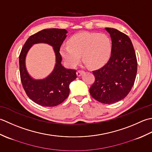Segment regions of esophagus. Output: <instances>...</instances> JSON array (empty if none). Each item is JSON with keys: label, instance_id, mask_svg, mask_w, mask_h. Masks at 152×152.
<instances>
[{"label": "esophagus", "instance_id": "34e87169", "mask_svg": "<svg viewBox=\"0 0 152 152\" xmlns=\"http://www.w3.org/2000/svg\"><path fill=\"white\" fill-rule=\"evenodd\" d=\"M84 71H82V70H79V71H77V75L78 77H80L82 75V74L84 73Z\"/></svg>", "mask_w": 152, "mask_h": 152}]
</instances>
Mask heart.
<instances>
[{
  "instance_id": "1",
  "label": "heart",
  "mask_w": 152,
  "mask_h": 152,
  "mask_svg": "<svg viewBox=\"0 0 152 152\" xmlns=\"http://www.w3.org/2000/svg\"><path fill=\"white\" fill-rule=\"evenodd\" d=\"M68 44L61 46L60 51L65 62L70 67L77 66L80 55L89 67H100L109 61L112 52L111 39L104 33H77L71 37Z\"/></svg>"
}]
</instances>
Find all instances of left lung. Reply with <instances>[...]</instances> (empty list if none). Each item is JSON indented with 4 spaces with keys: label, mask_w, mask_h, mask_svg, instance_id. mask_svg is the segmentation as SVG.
Returning a JSON list of instances; mask_svg holds the SVG:
<instances>
[{
    "label": "left lung",
    "mask_w": 152,
    "mask_h": 152,
    "mask_svg": "<svg viewBox=\"0 0 152 152\" xmlns=\"http://www.w3.org/2000/svg\"><path fill=\"white\" fill-rule=\"evenodd\" d=\"M112 45L107 63L92 72L95 77L90 94L95 100L106 104L125 98L134 85L137 73V60L129 37L116 29L106 27Z\"/></svg>",
    "instance_id": "obj_1"
}]
</instances>
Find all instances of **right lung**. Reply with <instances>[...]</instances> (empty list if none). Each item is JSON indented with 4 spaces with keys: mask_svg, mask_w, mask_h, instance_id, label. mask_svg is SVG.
<instances>
[{
    "mask_svg": "<svg viewBox=\"0 0 152 152\" xmlns=\"http://www.w3.org/2000/svg\"><path fill=\"white\" fill-rule=\"evenodd\" d=\"M67 31L62 29H46L30 36L25 43L19 57L21 83L28 97L36 104L46 107L58 106L69 94V85L77 78L76 71L67 69L61 64L60 48L67 37ZM45 43L50 45L56 56L53 71L44 79L35 80L27 72L25 59L33 44Z\"/></svg>",
    "mask_w": 152,
    "mask_h": 152,
    "instance_id": "1",
    "label": "right lung"
}]
</instances>
